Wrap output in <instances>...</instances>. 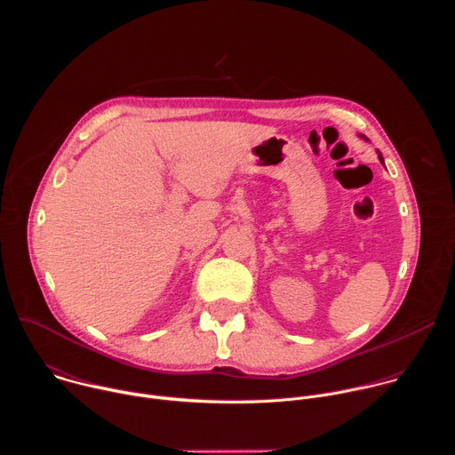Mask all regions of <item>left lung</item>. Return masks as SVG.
I'll return each instance as SVG.
<instances>
[{"label":"left lung","mask_w":455,"mask_h":455,"mask_svg":"<svg viewBox=\"0 0 455 455\" xmlns=\"http://www.w3.org/2000/svg\"><path fill=\"white\" fill-rule=\"evenodd\" d=\"M379 160H381V162H383V158H381V155H379Z\"/></svg>","instance_id":"8db88e82"}]
</instances>
